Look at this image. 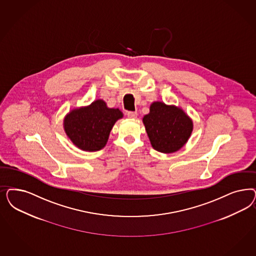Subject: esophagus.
<instances>
[{"label":"esophagus","instance_id":"esophagus-1","mask_svg":"<svg viewBox=\"0 0 256 256\" xmlns=\"http://www.w3.org/2000/svg\"><path fill=\"white\" fill-rule=\"evenodd\" d=\"M136 116H138V113H136V112H134V111H129V112H127V116H128L129 118H136Z\"/></svg>","mask_w":256,"mask_h":256}]
</instances>
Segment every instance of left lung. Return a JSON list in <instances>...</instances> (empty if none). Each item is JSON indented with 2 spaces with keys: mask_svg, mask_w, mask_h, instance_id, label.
<instances>
[{
  "mask_svg": "<svg viewBox=\"0 0 256 256\" xmlns=\"http://www.w3.org/2000/svg\"><path fill=\"white\" fill-rule=\"evenodd\" d=\"M143 124L152 148L165 154L180 150L193 129L192 120L182 109L161 102L150 106V113L143 118Z\"/></svg>",
  "mask_w": 256,
  "mask_h": 256,
  "instance_id": "8db88e82",
  "label": "left lung"
}]
</instances>
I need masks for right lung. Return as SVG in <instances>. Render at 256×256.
<instances>
[{
    "label": "right lung",
    "instance_id": "1",
    "mask_svg": "<svg viewBox=\"0 0 256 256\" xmlns=\"http://www.w3.org/2000/svg\"><path fill=\"white\" fill-rule=\"evenodd\" d=\"M122 118L118 109L108 108L98 100L88 108L72 110L65 118L66 136L77 147L84 150L95 152L104 148L116 122Z\"/></svg>",
    "mask_w": 256,
    "mask_h": 256
}]
</instances>
